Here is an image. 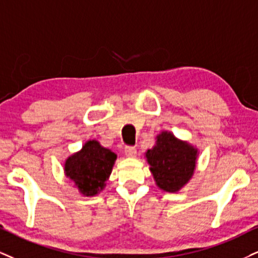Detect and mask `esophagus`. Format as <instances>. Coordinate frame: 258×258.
I'll use <instances>...</instances> for the list:
<instances>
[{
	"mask_svg": "<svg viewBox=\"0 0 258 258\" xmlns=\"http://www.w3.org/2000/svg\"><path fill=\"white\" fill-rule=\"evenodd\" d=\"M125 155L127 157H136V155H137V150H136V148L133 147H126Z\"/></svg>",
	"mask_w": 258,
	"mask_h": 258,
	"instance_id": "esophagus-1",
	"label": "esophagus"
}]
</instances>
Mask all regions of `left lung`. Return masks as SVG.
<instances>
[{"instance_id": "8db88e82", "label": "left lung", "mask_w": 258, "mask_h": 258, "mask_svg": "<svg viewBox=\"0 0 258 258\" xmlns=\"http://www.w3.org/2000/svg\"><path fill=\"white\" fill-rule=\"evenodd\" d=\"M198 154V149L188 142L176 138L172 132L162 131L145 157L161 190L178 192L194 175Z\"/></svg>"}]
</instances>
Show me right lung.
<instances>
[{"instance_id": "right-lung-1", "label": "right lung", "mask_w": 258, "mask_h": 258, "mask_svg": "<svg viewBox=\"0 0 258 258\" xmlns=\"http://www.w3.org/2000/svg\"><path fill=\"white\" fill-rule=\"evenodd\" d=\"M116 154L99 142L88 141L78 153L64 161V175L70 178L83 196L91 197L102 191L109 179Z\"/></svg>"}]
</instances>
